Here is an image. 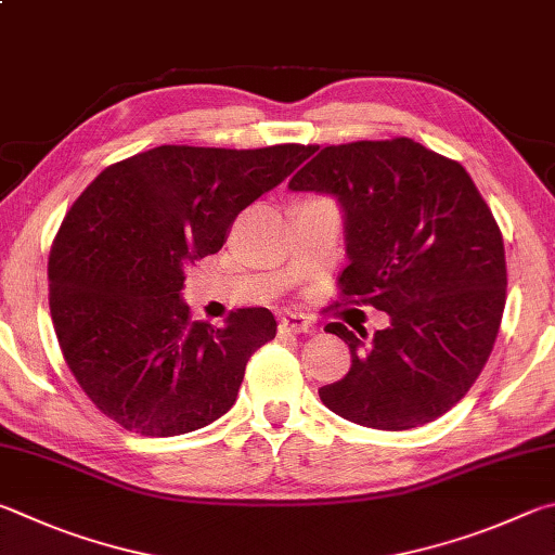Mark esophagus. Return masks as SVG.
<instances>
[{"label": "esophagus", "instance_id": "obj_1", "mask_svg": "<svg viewBox=\"0 0 555 555\" xmlns=\"http://www.w3.org/2000/svg\"><path fill=\"white\" fill-rule=\"evenodd\" d=\"M314 322L305 314H285L280 319V332H289V334H309L312 332Z\"/></svg>", "mask_w": 555, "mask_h": 555}]
</instances>
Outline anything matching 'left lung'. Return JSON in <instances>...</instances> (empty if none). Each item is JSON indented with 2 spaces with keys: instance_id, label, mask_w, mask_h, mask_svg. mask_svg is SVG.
I'll return each mask as SVG.
<instances>
[{
  "instance_id": "1",
  "label": "left lung",
  "mask_w": 555,
  "mask_h": 555,
  "mask_svg": "<svg viewBox=\"0 0 555 555\" xmlns=\"http://www.w3.org/2000/svg\"><path fill=\"white\" fill-rule=\"evenodd\" d=\"M289 190L338 199L348 253L341 295L390 317L371 338L326 324L351 348V371L319 390L322 402L383 431L439 420L482 373L507 299L502 231L470 175L402 135L326 145Z\"/></svg>"
}]
</instances>
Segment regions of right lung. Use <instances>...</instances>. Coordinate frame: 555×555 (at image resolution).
I'll return each instance as SVG.
<instances>
[{"instance_id":"obj_1","label":"right lung","mask_w":555,"mask_h":555,"mask_svg":"<svg viewBox=\"0 0 555 555\" xmlns=\"http://www.w3.org/2000/svg\"><path fill=\"white\" fill-rule=\"evenodd\" d=\"M312 153L158 145L104 168L75 199L48 256V302L96 410L143 436L188 434L231 410L278 322L266 307L236 309L223 328L192 322L184 268L217 253L238 211Z\"/></svg>"}]
</instances>
